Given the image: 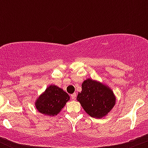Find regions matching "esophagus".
Wrapping results in <instances>:
<instances>
[{
  "label": "esophagus",
  "instance_id": "1",
  "mask_svg": "<svg viewBox=\"0 0 148 148\" xmlns=\"http://www.w3.org/2000/svg\"><path fill=\"white\" fill-rule=\"evenodd\" d=\"M76 96H77V95H76V93L72 94V95H71V99H76Z\"/></svg>",
  "mask_w": 148,
  "mask_h": 148
}]
</instances>
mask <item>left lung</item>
Here are the masks:
<instances>
[{
  "mask_svg": "<svg viewBox=\"0 0 148 148\" xmlns=\"http://www.w3.org/2000/svg\"><path fill=\"white\" fill-rule=\"evenodd\" d=\"M77 99L89 116L99 119L111 111L116 101L110 87L92 79L84 81Z\"/></svg>",
  "mask_w": 148,
  "mask_h": 148,
  "instance_id": "8db88e82",
  "label": "left lung"
}]
</instances>
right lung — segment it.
I'll return each mask as SVG.
<instances>
[{
	"label": "right lung",
	"mask_w": 148,
	"mask_h": 148,
	"mask_svg": "<svg viewBox=\"0 0 148 148\" xmlns=\"http://www.w3.org/2000/svg\"><path fill=\"white\" fill-rule=\"evenodd\" d=\"M69 98L68 94L63 89L51 84L36 99V108L41 114L55 116L60 112Z\"/></svg>",
	"instance_id": "right-lung-1"
}]
</instances>
